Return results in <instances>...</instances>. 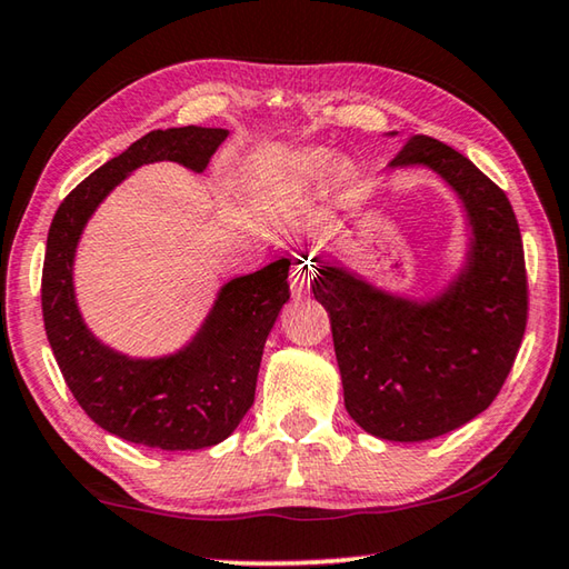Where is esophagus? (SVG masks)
Wrapping results in <instances>:
<instances>
[{
  "mask_svg": "<svg viewBox=\"0 0 569 569\" xmlns=\"http://www.w3.org/2000/svg\"><path fill=\"white\" fill-rule=\"evenodd\" d=\"M313 276H316V271H313L311 263H298L291 271V278H288V281H291L293 296H306L308 291H311Z\"/></svg>",
  "mask_w": 569,
  "mask_h": 569,
  "instance_id": "obj_1",
  "label": "esophagus"
}]
</instances>
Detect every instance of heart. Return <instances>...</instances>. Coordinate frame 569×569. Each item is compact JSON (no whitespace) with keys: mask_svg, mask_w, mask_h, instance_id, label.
Wrapping results in <instances>:
<instances>
[{"mask_svg":"<svg viewBox=\"0 0 569 569\" xmlns=\"http://www.w3.org/2000/svg\"><path fill=\"white\" fill-rule=\"evenodd\" d=\"M303 166H306L308 170H319V168H323V166H326V152H319V150L306 152V156H303Z\"/></svg>","mask_w":569,"mask_h":569,"instance_id":"b5f03b06","label":"heart"}]
</instances>
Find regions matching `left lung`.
<instances>
[{"mask_svg":"<svg viewBox=\"0 0 569 569\" xmlns=\"http://www.w3.org/2000/svg\"><path fill=\"white\" fill-rule=\"evenodd\" d=\"M417 166L455 190L469 226L465 263L437 296L389 293L339 261L311 258L346 411L389 441L435 439L485 411L512 371L527 326L522 236L505 192L469 158L427 134H413L389 162Z\"/></svg>","mask_w":569,"mask_h":569,"instance_id":"1","label":"left lung"}]
</instances>
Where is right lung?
<instances>
[{"label":"right lung","instance_id":"obj_1","mask_svg":"<svg viewBox=\"0 0 569 569\" xmlns=\"http://www.w3.org/2000/svg\"><path fill=\"white\" fill-rule=\"evenodd\" d=\"M223 128H168L104 162L62 200L47 236L42 316L47 341L72 397L110 435L132 445L188 451L220 445L253 407L268 333L291 298V258L220 286L206 321L176 353L138 359L110 349L84 323L74 298V253L94 210L148 162H180L203 172Z\"/></svg>","mask_w":569,"mask_h":569}]
</instances>
